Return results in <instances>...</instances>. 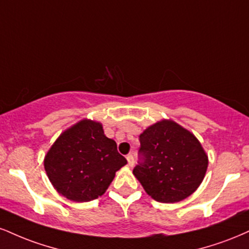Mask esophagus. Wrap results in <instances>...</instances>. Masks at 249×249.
I'll return each mask as SVG.
<instances>
[{"label": "esophagus", "mask_w": 249, "mask_h": 249, "mask_svg": "<svg viewBox=\"0 0 249 249\" xmlns=\"http://www.w3.org/2000/svg\"><path fill=\"white\" fill-rule=\"evenodd\" d=\"M126 160H127V164L130 167H132L133 164H134V158H133V155L132 154H128L127 157H126Z\"/></svg>", "instance_id": "1"}]
</instances>
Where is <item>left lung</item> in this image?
<instances>
[{
	"instance_id": "1",
	"label": "left lung",
	"mask_w": 249,
	"mask_h": 249,
	"mask_svg": "<svg viewBox=\"0 0 249 249\" xmlns=\"http://www.w3.org/2000/svg\"><path fill=\"white\" fill-rule=\"evenodd\" d=\"M140 161L133 174L152 198L183 200L196 191L208 169V155L196 137L178 123L162 119L139 136Z\"/></svg>"
}]
</instances>
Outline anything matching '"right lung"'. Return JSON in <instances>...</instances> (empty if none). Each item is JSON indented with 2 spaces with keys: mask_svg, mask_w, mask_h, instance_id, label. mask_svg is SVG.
<instances>
[{
  "mask_svg": "<svg viewBox=\"0 0 249 249\" xmlns=\"http://www.w3.org/2000/svg\"><path fill=\"white\" fill-rule=\"evenodd\" d=\"M127 163L101 123L82 119L60 134L45 155L54 189L73 202H89L106 193L116 172Z\"/></svg>",
  "mask_w": 249,
  "mask_h": 249,
  "instance_id": "add662e5",
  "label": "right lung"
}]
</instances>
